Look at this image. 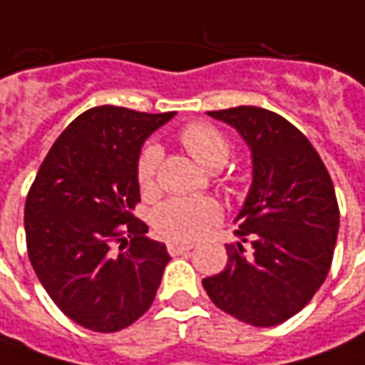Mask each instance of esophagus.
I'll return each mask as SVG.
<instances>
[{"instance_id": "1", "label": "esophagus", "mask_w": 365, "mask_h": 365, "mask_svg": "<svg viewBox=\"0 0 365 365\" xmlns=\"http://www.w3.org/2000/svg\"><path fill=\"white\" fill-rule=\"evenodd\" d=\"M190 249H193V245L191 243H168V253L175 257V255H182V253H187Z\"/></svg>"}]
</instances>
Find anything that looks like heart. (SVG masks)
<instances>
[{
	"instance_id": "1",
	"label": "heart",
	"mask_w": 365,
	"mask_h": 365,
	"mask_svg": "<svg viewBox=\"0 0 365 365\" xmlns=\"http://www.w3.org/2000/svg\"><path fill=\"white\" fill-rule=\"evenodd\" d=\"M182 144L203 168L219 170L231 156V140L209 122H191L180 132ZM162 162V146L148 142L136 160V180L144 193L156 190L158 165ZM221 217V207L211 197H172L160 203L152 213L158 235L174 243H190L201 237Z\"/></svg>"
}]
</instances>
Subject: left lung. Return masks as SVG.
Segmentation results:
<instances>
[{
    "label": "left lung",
    "mask_w": 365,
    "mask_h": 365,
    "mask_svg": "<svg viewBox=\"0 0 365 365\" xmlns=\"http://www.w3.org/2000/svg\"><path fill=\"white\" fill-rule=\"evenodd\" d=\"M207 114L249 144L253 183L235 219L239 243L225 245V269L203 279V289L241 322L282 324L330 271L340 227L332 178L307 136L277 112L237 106Z\"/></svg>",
    "instance_id": "1"
}]
</instances>
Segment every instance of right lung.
I'll return each instance as SVG.
<instances>
[{"mask_svg": "<svg viewBox=\"0 0 365 365\" xmlns=\"http://www.w3.org/2000/svg\"><path fill=\"white\" fill-rule=\"evenodd\" d=\"M174 112L94 106L68 124L25 201L33 271L58 310L93 332H118L152 307L170 255L134 217L136 160Z\"/></svg>", "mask_w": 365, "mask_h": 365, "instance_id": "1", "label": "right lung"}]
</instances>
